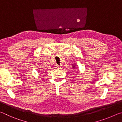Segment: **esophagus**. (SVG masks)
<instances>
[{
  "label": "esophagus",
  "mask_w": 122,
  "mask_h": 122,
  "mask_svg": "<svg viewBox=\"0 0 122 122\" xmlns=\"http://www.w3.org/2000/svg\"><path fill=\"white\" fill-rule=\"evenodd\" d=\"M56 68L57 69H61V67L60 66L58 65H56Z\"/></svg>",
  "instance_id": "1"
}]
</instances>
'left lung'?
<instances>
[{
    "mask_svg": "<svg viewBox=\"0 0 122 122\" xmlns=\"http://www.w3.org/2000/svg\"><path fill=\"white\" fill-rule=\"evenodd\" d=\"M73 67V69H75L76 68V65H75V64H74V63H73V67Z\"/></svg>",
    "mask_w": 122,
    "mask_h": 122,
    "instance_id": "8db88e82",
    "label": "left lung"
}]
</instances>
